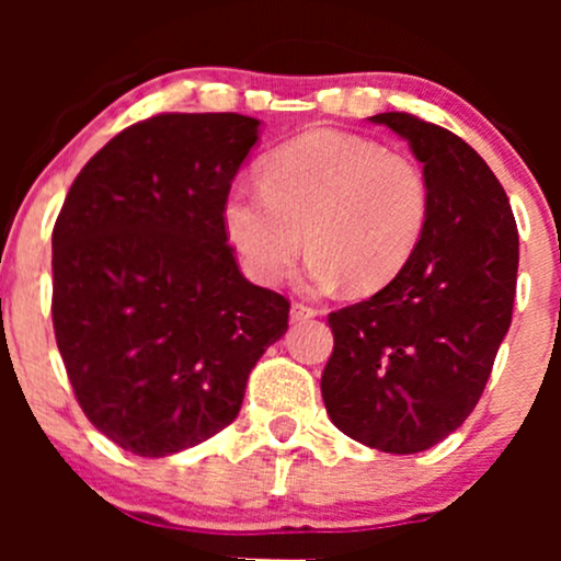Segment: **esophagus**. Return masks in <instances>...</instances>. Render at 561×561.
I'll list each match as a JSON object with an SVG mask.
<instances>
[{
  "mask_svg": "<svg viewBox=\"0 0 561 561\" xmlns=\"http://www.w3.org/2000/svg\"><path fill=\"white\" fill-rule=\"evenodd\" d=\"M319 317V311L313 306H306V302H293V308H289V319L293 321H308Z\"/></svg>",
  "mask_w": 561,
  "mask_h": 561,
  "instance_id": "1",
  "label": "esophagus"
}]
</instances>
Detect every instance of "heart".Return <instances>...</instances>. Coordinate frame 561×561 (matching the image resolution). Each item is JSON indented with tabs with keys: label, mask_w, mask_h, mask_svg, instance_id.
<instances>
[{
	"label": "heart",
	"mask_w": 561,
	"mask_h": 561,
	"mask_svg": "<svg viewBox=\"0 0 561 561\" xmlns=\"http://www.w3.org/2000/svg\"><path fill=\"white\" fill-rule=\"evenodd\" d=\"M430 218L422 165L356 134L313 128L263 160L261 186H234L224 229L242 268L276 285L302 244L308 282L351 293L385 289L409 266Z\"/></svg>",
	"instance_id": "b5f03b06"
}]
</instances>
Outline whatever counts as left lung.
I'll list each match as a JSON object with an SVG mask.
<instances>
[{
    "label": "left lung",
    "instance_id": "1",
    "mask_svg": "<svg viewBox=\"0 0 561 561\" xmlns=\"http://www.w3.org/2000/svg\"><path fill=\"white\" fill-rule=\"evenodd\" d=\"M409 141L430 218L409 266L330 313L321 396L334 427L385 454H420L478 405L512 324L519 237L493 171L465 139L409 113L371 115Z\"/></svg>",
    "mask_w": 561,
    "mask_h": 561
}]
</instances>
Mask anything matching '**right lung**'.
Returning <instances> with one entry per match:
<instances>
[{
    "label": "right lung",
    "instance_id": "1",
    "mask_svg": "<svg viewBox=\"0 0 561 561\" xmlns=\"http://www.w3.org/2000/svg\"><path fill=\"white\" fill-rule=\"evenodd\" d=\"M237 113L124 128L70 184L53 231V324L76 401L115 446L179 454L240 414L289 300L248 282L224 199L259 141Z\"/></svg>",
    "mask_w": 561,
    "mask_h": 561
}]
</instances>
